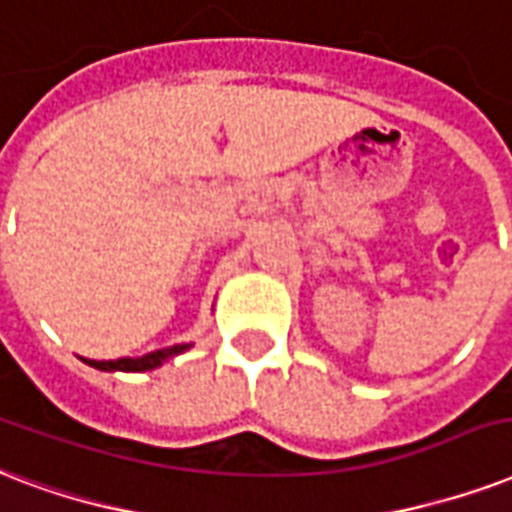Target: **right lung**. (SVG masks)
<instances>
[{"instance_id":"1","label":"right lung","mask_w":512,"mask_h":512,"mask_svg":"<svg viewBox=\"0 0 512 512\" xmlns=\"http://www.w3.org/2000/svg\"><path fill=\"white\" fill-rule=\"evenodd\" d=\"M192 344H173V347H165V350L146 352L141 358H120V360H87L93 368H101V371H149V368L162 366V360L173 358L178 352H186Z\"/></svg>"}]
</instances>
